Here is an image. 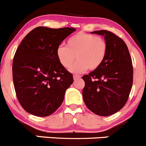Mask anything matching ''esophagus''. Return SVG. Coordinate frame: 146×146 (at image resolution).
<instances>
[{
  "label": "esophagus",
  "instance_id": "esophagus-1",
  "mask_svg": "<svg viewBox=\"0 0 146 146\" xmlns=\"http://www.w3.org/2000/svg\"><path fill=\"white\" fill-rule=\"evenodd\" d=\"M73 78H74V80H78V79L81 78V76L78 75V74H74V75L73 76Z\"/></svg>",
  "mask_w": 146,
  "mask_h": 146
}]
</instances>
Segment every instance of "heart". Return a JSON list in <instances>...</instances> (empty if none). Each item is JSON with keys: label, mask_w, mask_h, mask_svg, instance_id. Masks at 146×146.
I'll return each mask as SVG.
<instances>
[{"label": "heart", "mask_w": 146, "mask_h": 146, "mask_svg": "<svg viewBox=\"0 0 146 146\" xmlns=\"http://www.w3.org/2000/svg\"><path fill=\"white\" fill-rule=\"evenodd\" d=\"M107 41L94 34L79 32L71 36L66 41V46H59L56 51V58L64 68L71 67L74 73H81L87 69L94 71L99 69L108 55Z\"/></svg>", "instance_id": "obj_1"}]
</instances>
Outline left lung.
Wrapping results in <instances>:
<instances>
[{
    "label": "left lung",
    "mask_w": 146,
    "mask_h": 146,
    "mask_svg": "<svg viewBox=\"0 0 146 146\" xmlns=\"http://www.w3.org/2000/svg\"><path fill=\"white\" fill-rule=\"evenodd\" d=\"M92 34L104 36L108 51L99 69L82 77L83 100L92 112L109 116L121 110L128 99L133 77L131 57L124 41L113 33L100 30Z\"/></svg>",
    "instance_id": "8db88e82"
}]
</instances>
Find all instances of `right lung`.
Instances as JSON below:
<instances>
[{
	"label": "right lung",
	"instance_id": "right-lung-1",
	"mask_svg": "<svg viewBox=\"0 0 146 146\" xmlns=\"http://www.w3.org/2000/svg\"><path fill=\"white\" fill-rule=\"evenodd\" d=\"M76 29L36 27L25 36L13 61L16 97L27 112L46 117L62 105L73 76L59 64L56 51Z\"/></svg>",
	"mask_w": 146,
	"mask_h": 146
}]
</instances>
